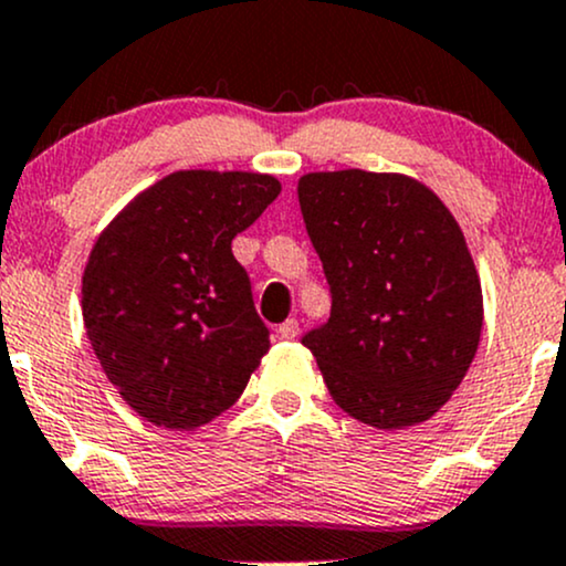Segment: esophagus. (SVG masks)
I'll return each mask as SVG.
<instances>
[{
  "instance_id": "obj_1",
  "label": "esophagus",
  "mask_w": 566,
  "mask_h": 566,
  "mask_svg": "<svg viewBox=\"0 0 566 566\" xmlns=\"http://www.w3.org/2000/svg\"><path fill=\"white\" fill-rule=\"evenodd\" d=\"M296 334H300V321H296V318L283 321V324L277 326V337H283V339H294Z\"/></svg>"
}]
</instances>
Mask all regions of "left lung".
<instances>
[{"mask_svg": "<svg viewBox=\"0 0 566 566\" xmlns=\"http://www.w3.org/2000/svg\"><path fill=\"white\" fill-rule=\"evenodd\" d=\"M300 208L332 315L310 329L332 399L375 429L434 416L480 343L483 291L451 210L405 175L310 172Z\"/></svg>", "mask_w": 566, "mask_h": 566, "instance_id": "8db88e82", "label": "left lung"}]
</instances>
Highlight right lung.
<instances>
[{
	"label": "right lung",
	"instance_id": "right-lung-1",
	"mask_svg": "<svg viewBox=\"0 0 566 566\" xmlns=\"http://www.w3.org/2000/svg\"><path fill=\"white\" fill-rule=\"evenodd\" d=\"M259 172H172L126 205L83 272V321L132 410L191 431L229 410L270 350L232 240L275 202Z\"/></svg>",
	"mask_w": 566,
	"mask_h": 566
}]
</instances>
